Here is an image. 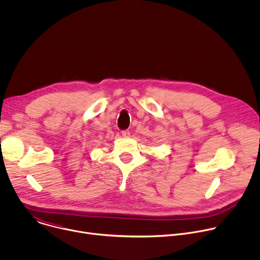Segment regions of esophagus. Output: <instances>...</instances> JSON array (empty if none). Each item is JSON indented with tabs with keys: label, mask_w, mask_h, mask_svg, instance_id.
Instances as JSON below:
<instances>
[{
	"label": "esophagus",
	"mask_w": 260,
	"mask_h": 260,
	"mask_svg": "<svg viewBox=\"0 0 260 260\" xmlns=\"http://www.w3.org/2000/svg\"><path fill=\"white\" fill-rule=\"evenodd\" d=\"M121 135H122V137L127 138V137H129L131 133H129V131H128V129H125V131H122V132H121Z\"/></svg>",
	"instance_id": "1"
}]
</instances>
